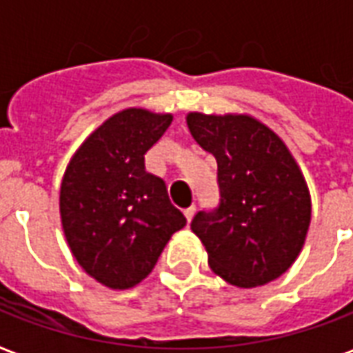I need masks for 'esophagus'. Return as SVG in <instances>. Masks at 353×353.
<instances>
[{
	"mask_svg": "<svg viewBox=\"0 0 353 353\" xmlns=\"http://www.w3.org/2000/svg\"><path fill=\"white\" fill-rule=\"evenodd\" d=\"M194 212H196V206H189L187 210H185V219H187V223H191L192 215H194Z\"/></svg>",
	"mask_w": 353,
	"mask_h": 353,
	"instance_id": "obj_1",
	"label": "esophagus"
}]
</instances>
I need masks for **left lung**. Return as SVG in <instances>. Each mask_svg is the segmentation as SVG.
Masks as SVG:
<instances>
[{
  "instance_id": "1",
  "label": "left lung",
  "mask_w": 353,
  "mask_h": 353,
  "mask_svg": "<svg viewBox=\"0 0 353 353\" xmlns=\"http://www.w3.org/2000/svg\"><path fill=\"white\" fill-rule=\"evenodd\" d=\"M187 126L217 161L219 202L191 223L212 270L238 288L276 280L301 253L310 225V192L295 159L252 117L189 113Z\"/></svg>"
}]
</instances>
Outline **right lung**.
I'll return each instance as SVG.
<instances>
[{
  "label": "right lung",
  "mask_w": 353,
  "mask_h": 353,
  "mask_svg": "<svg viewBox=\"0 0 353 353\" xmlns=\"http://www.w3.org/2000/svg\"><path fill=\"white\" fill-rule=\"evenodd\" d=\"M170 124L172 115L124 109L88 136L62 179L60 215L70 250L111 289L143 280L187 223L166 183L145 170V153Z\"/></svg>",
  "instance_id": "obj_1"
}]
</instances>
